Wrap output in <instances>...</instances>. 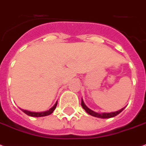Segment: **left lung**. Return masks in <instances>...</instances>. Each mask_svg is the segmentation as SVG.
Here are the masks:
<instances>
[{"instance_id":"left-lung-1","label":"left lung","mask_w":146,"mask_h":146,"mask_svg":"<svg viewBox=\"0 0 146 146\" xmlns=\"http://www.w3.org/2000/svg\"><path fill=\"white\" fill-rule=\"evenodd\" d=\"M81 105H82V107L85 110H86V112L88 113L90 115L93 116V117H99V118H110V117H115L117 114H119L120 113L122 112V110L124 109V108H122L120 110H118L117 112H112V113H96L95 111H93L92 110H90L89 108L86 107V104H84V102L82 100V103H81Z\"/></svg>"}]
</instances>
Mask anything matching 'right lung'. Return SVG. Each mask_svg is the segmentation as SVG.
Segmentation results:
<instances>
[{
	"mask_svg": "<svg viewBox=\"0 0 146 146\" xmlns=\"http://www.w3.org/2000/svg\"><path fill=\"white\" fill-rule=\"evenodd\" d=\"M57 103L55 104L54 107H52L51 109H50L47 111H45V112H41V113H36V112H31V111H28V110H22L23 112L25 113V114H27L29 116H31V117H44V116H47L51 114L52 113L54 112V110L56 109V107H57Z\"/></svg>",
	"mask_w": 146,
	"mask_h": 146,
	"instance_id": "obj_1",
	"label": "right lung"
}]
</instances>
